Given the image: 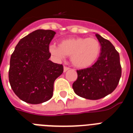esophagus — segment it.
Listing matches in <instances>:
<instances>
[{
  "instance_id": "1",
  "label": "esophagus",
  "mask_w": 133,
  "mask_h": 133,
  "mask_svg": "<svg viewBox=\"0 0 133 133\" xmlns=\"http://www.w3.org/2000/svg\"><path fill=\"white\" fill-rule=\"evenodd\" d=\"M69 70H70V68H68V67L65 66H64V68H63V72H67V71Z\"/></svg>"
}]
</instances>
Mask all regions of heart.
I'll list each match as a JSON object with an SVG mask.
<instances>
[{
  "instance_id": "obj_1",
  "label": "heart",
  "mask_w": 133,
  "mask_h": 133,
  "mask_svg": "<svg viewBox=\"0 0 133 133\" xmlns=\"http://www.w3.org/2000/svg\"><path fill=\"white\" fill-rule=\"evenodd\" d=\"M101 51V45L97 38L72 37L63 39L58 45L49 46V52L58 60L70 56L71 63L78 68H86L94 64Z\"/></svg>"
}]
</instances>
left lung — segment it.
<instances>
[{"mask_svg":"<svg viewBox=\"0 0 133 133\" xmlns=\"http://www.w3.org/2000/svg\"><path fill=\"white\" fill-rule=\"evenodd\" d=\"M95 36L101 44V54L90 68L77 70L78 77L72 88L78 96L90 100L105 97L113 92L122 76L119 54L107 39Z\"/></svg>","mask_w":133,"mask_h":133,"instance_id":"left-lung-1","label":"left lung"}]
</instances>
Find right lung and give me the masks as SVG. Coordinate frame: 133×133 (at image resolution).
<instances>
[{"label": "right lung", "instance_id": "add662e5", "mask_svg": "<svg viewBox=\"0 0 133 133\" xmlns=\"http://www.w3.org/2000/svg\"><path fill=\"white\" fill-rule=\"evenodd\" d=\"M56 32L37 30L21 38L10 58L11 89L26 103L38 104L53 95L54 81L63 72L61 64L49 60V45Z\"/></svg>", "mask_w": 133, "mask_h": 133}]
</instances>
